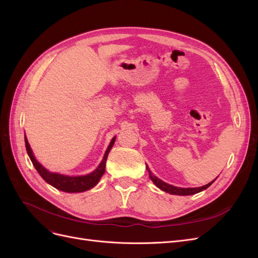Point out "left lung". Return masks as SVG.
<instances>
[{
	"label": "left lung",
	"mask_w": 258,
	"mask_h": 258,
	"mask_svg": "<svg viewBox=\"0 0 258 258\" xmlns=\"http://www.w3.org/2000/svg\"><path fill=\"white\" fill-rule=\"evenodd\" d=\"M146 170L148 171V174H150L151 179L154 182V184L158 187V188H160L163 191H167L169 194L181 195V196H188V195H194V194H197V192L204 190V189H207L208 187L215 181V179H214V181L210 182L209 184L202 186V187H195V188H181V187H175V186H172V185H170V184H167V183H165L163 181H161V179H159L158 177H156L152 173V171L150 170V168H148L147 166H146Z\"/></svg>",
	"instance_id": "obj_1"
}]
</instances>
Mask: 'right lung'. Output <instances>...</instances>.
Segmentation results:
<instances>
[{"label":"right lung","mask_w":258,"mask_h":258,"mask_svg":"<svg viewBox=\"0 0 258 258\" xmlns=\"http://www.w3.org/2000/svg\"><path fill=\"white\" fill-rule=\"evenodd\" d=\"M116 137L113 138V140L111 141L110 145H108L107 150L104 154V157L101 161V163L99 165V167L91 172L90 174L84 175V176H68V175H63V174H58V173H51L49 171L46 170L41 163H38L37 160L34 158L32 150H31L30 144L27 140V137L25 138V142H26V148L29 157L32 161L33 166L35 167L36 171L40 175L45 179L46 182L48 184H50L51 186H53L54 188H57L59 190L62 191H67V192H82L85 190H88L90 188H92L93 186H96L98 184V182L100 181L101 176L103 175V173L105 172V163H106V159L108 153H110L111 148L114 145Z\"/></svg>","instance_id":"obj_1"}]
</instances>
